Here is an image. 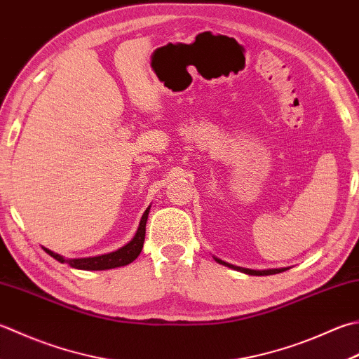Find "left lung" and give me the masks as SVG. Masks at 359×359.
<instances>
[{
	"instance_id": "1",
	"label": "left lung",
	"mask_w": 359,
	"mask_h": 359,
	"mask_svg": "<svg viewBox=\"0 0 359 359\" xmlns=\"http://www.w3.org/2000/svg\"><path fill=\"white\" fill-rule=\"evenodd\" d=\"M215 259H216V262L219 263V264L227 266V268H231V269H235V271H240V272H244V273H249V276H272V273H280V272H283V271H286V269H287V268H280V269H266V271H255V269L240 268V266H233V264H230V263L222 262V259L216 258V257H215Z\"/></svg>"
}]
</instances>
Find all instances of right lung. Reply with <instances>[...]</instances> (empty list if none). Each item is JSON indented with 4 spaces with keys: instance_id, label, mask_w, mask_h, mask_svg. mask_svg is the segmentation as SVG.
<instances>
[{
    "instance_id": "obj_1",
    "label": "right lung",
    "mask_w": 359,
    "mask_h": 359,
    "mask_svg": "<svg viewBox=\"0 0 359 359\" xmlns=\"http://www.w3.org/2000/svg\"><path fill=\"white\" fill-rule=\"evenodd\" d=\"M151 207L146 208V212L142 216V221H140V226L135 236L132 240L123 245L121 249H118L115 252H110V254H104V255H97V257H88V258H63L62 255L55 254V252L43 248L48 255H51L53 258L57 259L60 263H67L72 266L74 269H83V271H105V269H114V268H121V266H126L132 263L135 259L140 252L143 249V243H144V235H146V221H147V215H149Z\"/></svg>"
}]
</instances>
